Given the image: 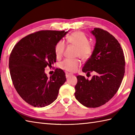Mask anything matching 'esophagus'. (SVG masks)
<instances>
[{
  "label": "esophagus",
  "mask_w": 135,
  "mask_h": 135,
  "mask_svg": "<svg viewBox=\"0 0 135 135\" xmlns=\"http://www.w3.org/2000/svg\"><path fill=\"white\" fill-rule=\"evenodd\" d=\"M72 75V74H69V73H66V74H65V76H66V78H68V77H69L70 75Z\"/></svg>",
  "instance_id": "esophagus-1"
}]
</instances>
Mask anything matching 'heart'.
I'll use <instances>...</instances> for the list:
<instances>
[{
  "instance_id": "obj_1",
  "label": "heart",
  "mask_w": 135,
  "mask_h": 135,
  "mask_svg": "<svg viewBox=\"0 0 135 135\" xmlns=\"http://www.w3.org/2000/svg\"><path fill=\"white\" fill-rule=\"evenodd\" d=\"M67 43L76 47V56H79L82 60H86L91 56L93 48L89 42V39L84 33L79 31L74 32L67 38ZM65 47L64 42L60 41L57 42L54 47V53L57 59L63 56ZM81 65L78 59H65L60 62L59 67L68 72H75Z\"/></svg>"
}]
</instances>
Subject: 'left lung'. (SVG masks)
Returning <instances> with one entry per match:
<instances>
[{
    "mask_svg": "<svg viewBox=\"0 0 135 135\" xmlns=\"http://www.w3.org/2000/svg\"><path fill=\"white\" fill-rule=\"evenodd\" d=\"M96 38L93 53L82 71L96 75L90 80L76 76L75 96L86 107L96 108L108 102L118 91L125 74L124 52L118 41L107 31L95 28L91 31Z\"/></svg>",
    "mask_w": 135,
    "mask_h": 135,
    "instance_id": "1",
    "label": "left lung"
}]
</instances>
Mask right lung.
I'll use <instances>...</instances> for the list:
<instances>
[{
    "label": "right lung",
    "instance_id": "right-lung-1",
    "mask_svg": "<svg viewBox=\"0 0 135 135\" xmlns=\"http://www.w3.org/2000/svg\"><path fill=\"white\" fill-rule=\"evenodd\" d=\"M68 32L45 30L30 34L11 51L8 65L14 86L21 98L33 107L51 104L66 81L61 69H56L48 78L45 68L56 62L54 47Z\"/></svg>",
    "mask_w": 135,
    "mask_h": 135
}]
</instances>
